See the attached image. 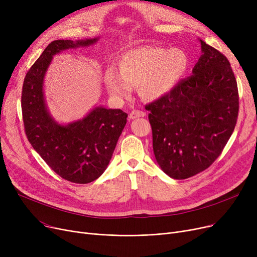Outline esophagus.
I'll use <instances>...</instances> for the list:
<instances>
[{
  "label": "esophagus",
  "mask_w": 257,
  "mask_h": 257,
  "mask_svg": "<svg viewBox=\"0 0 257 257\" xmlns=\"http://www.w3.org/2000/svg\"><path fill=\"white\" fill-rule=\"evenodd\" d=\"M146 115V112L141 111V110H133L129 113V118L130 119H134V118H138V117H143Z\"/></svg>",
  "instance_id": "34e87169"
}]
</instances>
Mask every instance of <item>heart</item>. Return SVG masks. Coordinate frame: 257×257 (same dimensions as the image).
<instances>
[{"label": "heart", "mask_w": 257, "mask_h": 257, "mask_svg": "<svg viewBox=\"0 0 257 257\" xmlns=\"http://www.w3.org/2000/svg\"><path fill=\"white\" fill-rule=\"evenodd\" d=\"M117 71L108 69L104 83L111 97L123 100L139 86L146 100H158L177 86L190 66L185 50L175 47L169 50L157 46H146L124 53L116 60Z\"/></svg>", "instance_id": "1"}]
</instances>
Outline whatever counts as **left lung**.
Masks as SVG:
<instances>
[{
    "mask_svg": "<svg viewBox=\"0 0 257 257\" xmlns=\"http://www.w3.org/2000/svg\"><path fill=\"white\" fill-rule=\"evenodd\" d=\"M202 55L193 75L149 105L153 151L160 169L173 179L206 170L234 130L237 84L228 59L200 39Z\"/></svg>",
    "mask_w": 257,
    "mask_h": 257,
    "instance_id": "8db88e82",
    "label": "left lung"
}]
</instances>
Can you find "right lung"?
<instances>
[{"mask_svg":"<svg viewBox=\"0 0 257 257\" xmlns=\"http://www.w3.org/2000/svg\"><path fill=\"white\" fill-rule=\"evenodd\" d=\"M98 40H54L26 74L22 91L24 126L33 149L61 178L80 184L96 180L104 173L128 114L96 106L82 118L60 124L48 109L44 82L54 56L69 49L89 47Z\"/></svg>","mask_w":257,"mask_h":257,"instance_id":"1","label":"right lung"}]
</instances>
